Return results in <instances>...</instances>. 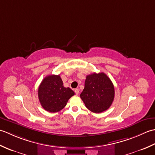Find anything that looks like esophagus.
Here are the masks:
<instances>
[{"instance_id":"esophagus-1","label":"esophagus","mask_w":155,"mask_h":155,"mask_svg":"<svg viewBox=\"0 0 155 155\" xmlns=\"http://www.w3.org/2000/svg\"><path fill=\"white\" fill-rule=\"evenodd\" d=\"M74 93H75L76 94L78 95V93H79V90H78V88H75V89H74Z\"/></svg>"}]
</instances>
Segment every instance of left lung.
I'll use <instances>...</instances> for the list:
<instances>
[{"mask_svg": "<svg viewBox=\"0 0 155 155\" xmlns=\"http://www.w3.org/2000/svg\"><path fill=\"white\" fill-rule=\"evenodd\" d=\"M85 106L94 113L107 110L114 98V85L104 72L87 76L84 88L80 94Z\"/></svg>", "mask_w": 155, "mask_h": 155, "instance_id": "8db88e82", "label": "left lung"}]
</instances>
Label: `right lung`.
<instances>
[{
	"label": "right lung",
	"instance_id": "right-lung-1",
	"mask_svg": "<svg viewBox=\"0 0 155 155\" xmlns=\"http://www.w3.org/2000/svg\"><path fill=\"white\" fill-rule=\"evenodd\" d=\"M74 94V91L70 88L63 86L60 75L52 74L46 77L38 89L41 106L50 113H57L62 110Z\"/></svg>",
	"mask_w": 155,
	"mask_h": 155
}]
</instances>
